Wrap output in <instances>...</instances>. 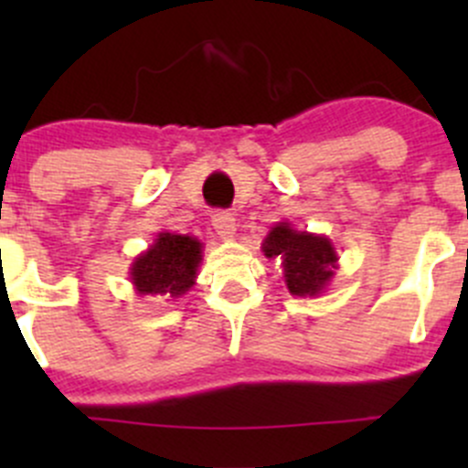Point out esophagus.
Masks as SVG:
<instances>
[{"mask_svg":"<svg viewBox=\"0 0 468 468\" xmlns=\"http://www.w3.org/2000/svg\"><path fill=\"white\" fill-rule=\"evenodd\" d=\"M212 226H215L219 238H233L235 235V215L229 210H219L212 215Z\"/></svg>","mask_w":468,"mask_h":468,"instance_id":"esophagus-1","label":"esophagus"}]
</instances>
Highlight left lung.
Instances as JSON below:
<instances>
[{"label":"left lung","mask_w":468,"mask_h":468,"mask_svg":"<svg viewBox=\"0 0 468 468\" xmlns=\"http://www.w3.org/2000/svg\"><path fill=\"white\" fill-rule=\"evenodd\" d=\"M264 256L281 261L285 269V285L296 296H314L333 278L335 256L333 244L325 238L292 230L278 224L264 239Z\"/></svg>","instance_id":"8db88e82"}]
</instances>
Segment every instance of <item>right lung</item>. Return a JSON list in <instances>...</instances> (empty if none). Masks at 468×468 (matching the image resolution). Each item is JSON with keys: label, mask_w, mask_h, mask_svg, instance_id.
I'll use <instances>...</instances> for the list:
<instances>
[{"label": "right lung", "mask_w": 468, "mask_h": 468, "mask_svg": "<svg viewBox=\"0 0 468 468\" xmlns=\"http://www.w3.org/2000/svg\"><path fill=\"white\" fill-rule=\"evenodd\" d=\"M201 244L187 235L160 233L154 247L133 262V285L140 294L181 296L195 285Z\"/></svg>", "instance_id": "right-lung-1"}]
</instances>
